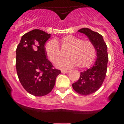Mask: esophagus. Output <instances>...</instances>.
Returning <instances> with one entry per match:
<instances>
[{
	"instance_id": "esophagus-1",
	"label": "esophagus",
	"mask_w": 124,
	"mask_h": 124,
	"mask_svg": "<svg viewBox=\"0 0 124 124\" xmlns=\"http://www.w3.org/2000/svg\"><path fill=\"white\" fill-rule=\"evenodd\" d=\"M69 71H65V70H62V71H61V73H64V74H65V73H69Z\"/></svg>"
}]
</instances>
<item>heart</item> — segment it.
Returning a JSON list of instances; mask_svg holds the SVG:
<instances>
[{
    "instance_id": "1",
    "label": "heart",
    "mask_w": 124,
    "mask_h": 124,
    "mask_svg": "<svg viewBox=\"0 0 124 124\" xmlns=\"http://www.w3.org/2000/svg\"><path fill=\"white\" fill-rule=\"evenodd\" d=\"M61 48L67 50V58L60 60L56 64L60 69H68L74 66L78 68L89 66L94 62L96 56V49L93 43L74 35H67L60 39ZM47 57L52 63H56L61 57V52L58 43L51 40L45 46Z\"/></svg>"
}]
</instances>
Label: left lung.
Returning a JSON list of instances; mask_svg holds the SVG:
<instances>
[{"label":"left lung","mask_w":124,"mask_h":124,"mask_svg":"<svg viewBox=\"0 0 124 124\" xmlns=\"http://www.w3.org/2000/svg\"><path fill=\"white\" fill-rule=\"evenodd\" d=\"M78 32L88 37L96 49V61L89 69L80 73L78 81L72 84L74 90L79 94L87 96L97 91L102 86L107 72V47L103 37L89 28H83Z\"/></svg>","instance_id":"8db88e82"}]
</instances>
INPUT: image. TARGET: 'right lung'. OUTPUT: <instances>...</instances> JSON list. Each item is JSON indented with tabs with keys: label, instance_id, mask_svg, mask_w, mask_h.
I'll list each match as a JSON object with an SVG mask.
<instances>
[{
	"label": "right lung",
	"instance_id": "right-lung-1",
	"mask_svg": "<svg viewBox=\"0 0 124 124\" xmlns=\"http://www.w3.org/2000/svg\"><path fill=\"white\" fill-rule=\"evenodd\" d=\"M51 37L41 30L25 33L16 50V69L23 88L30 94L43 96L54 87L56 78L61 71L53 69L47 59L45 46Z\"/></svg>",
	"mask_w": 124,
	"mask_h": 124
}]
</instances>
